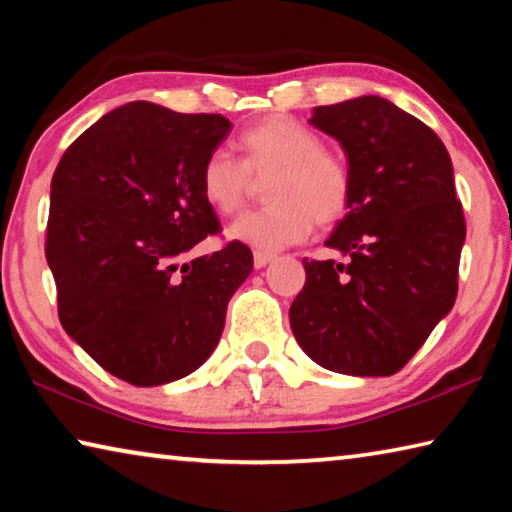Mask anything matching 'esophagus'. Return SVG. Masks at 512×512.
Listing matches in <instances>:
<instances>
[{
	"mask_svg": "<svg viewBox=\"0 0 512 512\" xmlns=\"http://www.w3.org/2000/svg\"><path fill=\"white\" fill-rule=\"evenodd\" d=\"M273 259H275V255L268 253V250H255V255H253L255 268H264L266 264H271Z\"/></svg>",
	"mask_w": 512,
	"mask_h": 512,
	"instance_id": "obj_1",
	"label": "esophagus"
}]
</instances>
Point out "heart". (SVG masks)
I'll list each match as a JSON object with an SVG mask.
<instances>
[{"label":"heart","instance_id":"1","mask_svg":"<svg viewBox=\"0 0 512 512\" xmlns=\"http://www.w3.org/2000/svg\"><path fill=\"white\" fill-rule=\"evenodd\" d=\"M241 162L228 151L207 155L201 194L214 212L230 216L244 207L253 178L273 176L266 187L268 207L241 216L228 239L259 250H277L305 239L314 221H341L352 201V173L339 153L300 121L273 115L239 135Z\"/></svg>","mask_w":512,"mask_h":512}]
</instances>
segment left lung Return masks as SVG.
Masks as SVG:
<instances>
[{"label":"left lung","mask_w":512,"mask_h":512,"mask_svg":"<svg viewBox=\"0 0 512 512\" xmlns=\"http://www.w3.org/2000/svg\"><path fill=\"white\" fill-rule=\"evenodd\" d=\"M309 124L341 144L352 201L325 241L343 262L302 259L293 336L332 372L395 375L456 300L465 219L452 158L427 124L375 94L318 106Z\"/></svg>","instance_id":"left-lung-1"}]
</instances>
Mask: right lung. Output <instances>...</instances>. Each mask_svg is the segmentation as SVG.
<instances>
[{"label": "right lung", "instance_id": "obj_1", "mask_svg": "<svg viewBox=\"0 0 512 512\" xmlns=\"http://www.w3.org/2000/svg\"><path fill=\"white\" fill-rule=\"evenodd\" d=\"M230 128L223 115L133 101L92 124L51 178L45 255L60 325L133 386H162L203 366L232 293L253 271L241 241L189 259L219 232L201 169Z\"/></svg>", "mask_w": 512, "mask_h": 512}]
</instances>
